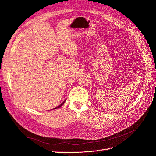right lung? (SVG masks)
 Segmentation results:
<instances>
[{
    "instance_id": "1",
    "label": "right lung",
    "mask_w": 156,
    "mask_h": 156,
    "mask_svg": "<svg viewBox=\"0 0 156 156\" xmlns=\"http://www.w3.org/2000/svg\"><path fill=\"white\" fill-rule=\"evenodd\" d=\"M65 101H66V100H65V101H64V102H62V104H61L60 105H59V106H57V107H56V108H54V109H57V108H59L60 107H61V106H62V105L64 104V103L65 102Z\"/></svg>"
}]
</instances>
